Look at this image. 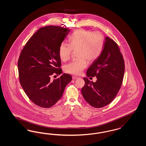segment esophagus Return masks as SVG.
I'll return each mask as SVG.
<instances>
[{"label":"esophagus","mask_w":146,"mask_h":146,"mask_svg":"<svg viewBox=\"0 0 146 146\" xmlns=\"http://www.w3.org/2000/svg\"><path fill=\"white\" fill-rule=\"evenodd\" d=\"M72 78V80H77L78 78H79V77H77V76H73Z\"/></svg>","instance_id":"esophagus-1"}]
</instances>
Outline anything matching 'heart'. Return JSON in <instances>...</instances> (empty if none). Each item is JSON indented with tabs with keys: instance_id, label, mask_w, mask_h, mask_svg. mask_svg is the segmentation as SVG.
<instances>
[{
	"instance_id": "obj_1",
	"label": "heart",
	"mask_w": 146,
	"mask_h": 146,
	"mask_svg": "<svg viewBox=\"0 0 146 146\" xmlns=\"http://www.w3.org/2000/svg\"><path fill=\"white\" fill-rule=\"evenodd\" d=\"M69 44L62 43L58 54L62 61H66L70 57L72 50L76 51L77 60L66 64L64 67L65 72L78 75L87 66L85 60L89 62L97 59L103 50L104 38L98 32L78 29L74 32L69 38Z\"/></svg>"
}]
</instances>
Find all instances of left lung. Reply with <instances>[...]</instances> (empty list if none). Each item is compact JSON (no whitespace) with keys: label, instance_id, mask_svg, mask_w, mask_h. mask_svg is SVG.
<instances>
[{"label":"left lung","instance_id":"1","mask_svg":"<svg viewBox=\"0 0 146 146\" xmlns=\"http://www.w3.org/2000/svg\"><path fill=\"white\" fill-rule=\"evenodd\" d=\"M124 72V60L118 44L111 38L105 37L102 54L86 71L88 77L96 76L97 80L93 82L83 78L85 85L82 94L85 100L95 108L111 103L121 88Z\"/></svg>","mask_w":146,"mask_h":146}]
</instances>
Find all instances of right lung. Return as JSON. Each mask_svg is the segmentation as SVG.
<instances>
[{"mask_svg": "<svg viewBox=\"0 0 146 146\" xmlns=\"http://www.w3.org/2000/svg\"><path fill=\"white\" fill-rule=\"evenodd\" d=\"M70 31L56 26L40 28L21 52L18 63L20 84L29 99L40 107L54 105L72 80L71 76L65 73L50 80L52 75L62 73L58 49Z\"/></svg>", "mask_w": 146, "mask_h": 146, "instance_id": "1", "label": "right lung"}]
</instances>
